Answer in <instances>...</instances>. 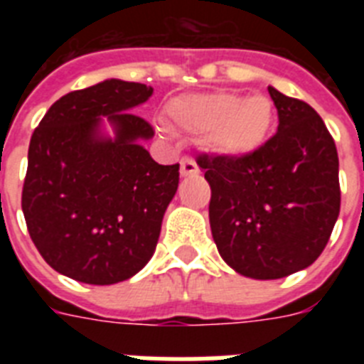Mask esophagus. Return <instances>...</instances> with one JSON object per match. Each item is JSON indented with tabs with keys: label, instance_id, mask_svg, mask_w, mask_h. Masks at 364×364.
<instances>
[{
	"label": "esophagus",
	"instance_id": "1",
	"mask_svg": "<svg viewBox=\"0 0 364 364\" xmlns=\"http://www.w3.org/2000/svg\"><path fill=\"white\" fill-rule=\"evenodd\" d=\"M200 171L198 164L194 162L193 159H188V156H185V159L181 160V176L187 177V176H196Z\"/></svg>",
	"mask_w": 364,
	"mask_h": 364
}]
</instances>
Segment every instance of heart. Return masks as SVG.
Wrapping results in <instances>:
<instances>
[{
    "instance_id": "heart-1",
    "label": "heart",
    "mask_w": 364,
    "mask_h": 364,
    "mask_svg": "<svg viewBox=\"0 0 364 364\" xmlns=\"http://www.w3.org/2000/svg\"><path fill=\"white\" fill-rule=\"evenodd\" d=\"M166 121L173 130L204 136L205 145L223 156L247 159L270 137L276 109L262 94H188L166 105Z\"/></svg>"
}]
</instances>
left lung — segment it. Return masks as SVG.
Masks as SVG:
<instances>
[{
	"label": "left lung",
	"mask_w": 364,
	"mask_h": 364,
	"mask_svg": "<svg viewBox=\"0 0 364 364\" xmlns=\"http://www.w3.org/2000/svg\"><path fill=\"white\" fill-rule=\"evenodd\" d=\"M277 132L247 159L200 154L219 255L253 279H279L321 255L340 213L338 153L314 107L268 87Z\"/></svg>",
	"instance_id": "left-lung-1"
}]
</instances>
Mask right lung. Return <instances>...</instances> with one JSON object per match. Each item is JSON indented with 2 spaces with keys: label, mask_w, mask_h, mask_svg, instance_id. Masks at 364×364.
<instances>
[{
  "label": "right lung",
  "mask_w": 364,
  "mask_h": 364,
  "mask_svg": "<svg viewBox=\"0 0 364 364\" xmlns=\"http://www.w3.org/2000/svg\"><path fill=\"white\" fill-rule=\"evenodd\" d=\"M153 88L107 79L62 96L31 134L22 211L37 251L90 285L136 276L154 253L179 164L162 166L141 141L153 126L130 113ZM116 137L103 132V117Z\"/></svg>",
  "instance_id": "add662e5"
}]
</instances>
